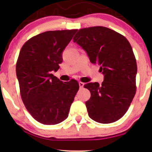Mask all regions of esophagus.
Masks as SVG:
<instances>
[{
	"label": "esophagus",
	"mask_w": 152,
	"mask_h": 152,
	"mask_svg": "<svg viewBox=\"0 0 152 152\" xmlns=\"http://www.w3.org/2000/svg\"><path fill=\"white\" fill-rule=\"evenodd\" d=\"M79 85H80V88H82L83 87H84V83H83V82H79Z\"/></svg>",
	"instance_id": "esophagus-1"
}]
</instances>
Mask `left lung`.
Instances as JSON below:
<instances>
[{
    "label": "left lung",
    "instance_id": "8db88e82",
    "mask_svg": "<svg viewBox=\"0 0 152 152\" xmlns=\"http://www.w3.org/2000/svg\"><path fill=\"white\" fill-rule=\"evenodd\" d=\"M73 39L91 63L100 66L104 75L102 84L91 82L84 86L91 95L86 102L89 117L102 124L117 121L127 111L136 92L137 64L129 42L103 26L80 29Z\"/></svg>",
    "mask_w": 152,
    "mask_h": 152
}]
</instances>
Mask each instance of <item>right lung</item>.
Here are the masks:
<instances>
[{
  "label": "right lung",
  "mask_w": 152,
  "mask_h": 152,
  "mask_svg": "<svg viewBox=\"0 0 152 152\" xmlns=\"http://www.w3.org/2000/svg\"><path fill=\"white\" fill-rule=\"evenodd\" d=\"M77 30L47 31L32 37L20 49L16 71L26 109L43 124H59L68 116L79 83L62 82L52 71L63 61L62 52Z\"/></svg>",
  "instance_id": "right-lung-1"
}]
</instances>
